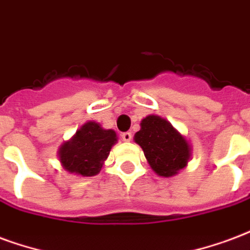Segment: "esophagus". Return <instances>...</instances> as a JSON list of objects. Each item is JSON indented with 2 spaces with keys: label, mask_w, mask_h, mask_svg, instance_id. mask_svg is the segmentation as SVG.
Returning a JSON list of instances; mask_svg holds the SVG:
<instances>
[{
  "label": "esophagus",
  "mask_w": 250,
  "mask_h": 250,
  "mask_svg": "<svg viewBox=\"0 0 250 250\" xmlns=\"http://www.w3.org/2000/svg\"><path fill=\"white\" fill-rule=\"evenodd\" d=\"M120 136H122L123 142H130V140L132 139V134H131V132H123Z\"/></svg>",
  "instance_id": "esophagus-1"
}]
</instances>
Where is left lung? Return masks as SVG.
Instances as JSON below:
<instances>
[{
  "mask_svg": "<svg viewBox=\"0 0 250 250\" xmlns=\"http://www.w3.org/2000/svg\"><path fill=\"white\" fill-rule=\"evenodd\" d=\"M134 140L159 176H175L191 158V146L186 138L168 120L158 115H148L142 120Z\"/></svg>",
  "mask_w": 250,
  "mask_h": 250,
  "instance_id": "left-lung-1",
  "label": "left lung"
}]
</instances>
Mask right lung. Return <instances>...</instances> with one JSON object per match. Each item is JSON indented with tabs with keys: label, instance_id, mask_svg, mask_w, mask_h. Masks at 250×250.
<instances>
[{
	"label": "right lung",
	"instance_id": "1",
	"mask_svg": "<svg viewBox=\"0 0 250 250\" xmlns=\"http://www.w3.org/2000/svg\"><path fill=\"white\" fill-rule=\"evenodd\" d=\"M118 142L114 130H104L97 122H87L58 151L59 162L70 173L95 176L101 172L111 147Z\"/></svg>",
	"mask_w": 250,
	"mask_h": 250
}]
</instances>
